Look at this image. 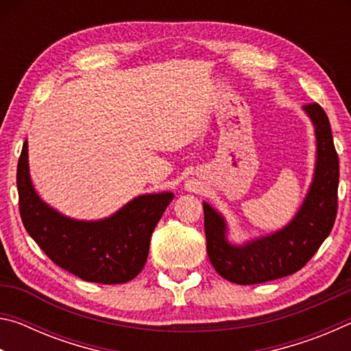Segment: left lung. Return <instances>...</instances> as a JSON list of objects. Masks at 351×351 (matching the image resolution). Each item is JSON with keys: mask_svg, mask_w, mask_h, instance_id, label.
Instances as JSON below:
<instances>
[{"mask_svg": "<svg viewBox=\"0 0 351 351\" xmlns=\"http://www.w3.org/2000/svg\"><path fill=\"white\" fill-rule=\"evenodd\" d=\"M316 134V164L305 199L291 221L276 232L235 245L228 239V223L210 204L204 206L207 255L226 280L255 285L294 274L310 261L330 235L337 212L339 159L330 121L322 106H304Z\"/></svg>", "mask_w": 351, "mask_h": 351, "instance_id": "1", "label": "left lung"}]
</instances>
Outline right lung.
I'll list each match as a JSON object with an SVG mask.
<instances>
[{"mask_svg": "<svg viewBox=\"0 0 351 351\" xmlns=\"http://www.w3.org/2000/svg\"><path fill=\"white\" fill-rule=\"evenodd\" d=\"M16 187L23 224L47 257L82 280L104 285L125 283L139 274L153 230L175 198L171 192L147 193L102 219L66 217L35 192L29 175L27 141L16 169Z\"/></svg>", "mask_w": 351, "mask_h": 351, "instance_id": "right-lung-1", "label": "right lung"}]
</instances>
